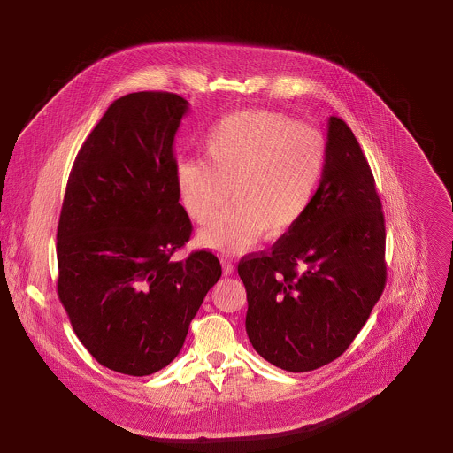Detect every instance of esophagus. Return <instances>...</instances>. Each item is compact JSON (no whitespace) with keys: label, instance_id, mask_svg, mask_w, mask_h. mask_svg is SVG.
<instances>
[{"label":"esophagus","instance_id":"esophagus-1","mask_svg":"<svg viewBox=\"0 0 453 453\" xmlns=\"http://www.w3.org/2000/svg\"><path fill=\"white\" fill-rule=\"evenodd\" d=\"M222 269H224V274H226V276L234 271V265H233V262L229 260V257H224V260H222Z\"/></svg>","mask_w":453,"mask_h":453}]
</instances>
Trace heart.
I'll return each instance as SVG.
<instances>
[{"label": "heart", "mask_w": 453, "mask_h": 453, "mask_svg": "<svg viewBox=\"0 0 453 453\" xmlns=\"http://www.w3.org/2000/svg\"><path fill=\"white\" fill-rule=\"evenodd\" d=\"M204 156L180 159L173 182L180 206L197 224L211 222L204 247L234 254L265 233L294 231L313 206L326 172V143L294 118L264 109L222 118L204 140Z\"/></svg>", "instance_id": "heart-1"}]
</instances>
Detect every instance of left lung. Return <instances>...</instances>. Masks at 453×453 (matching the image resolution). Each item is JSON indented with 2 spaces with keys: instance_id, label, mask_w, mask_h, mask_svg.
<instances>
[{
  "instance_id": "obj_1",
  "label": "left lung",
  "mask_w": 453,
  "mask_h": 453,
  "mask_svg": "<svg viewBox=\"0 0 453 453\" xmlns=\"http://www.w3.org/2000/svg\"><path fill=\"white\" fill-rule=\"evenodd\" d=\"M245 330L267 362L290 372L339 358L385 280V219L369 163L348 123L330 116L326 172L311 210L269 252L238 264Z\"/></svg>"
}]
</instances>
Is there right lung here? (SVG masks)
<instances>
[{
  "label": "right lung",
  "mask_w": 453,
  "mask_h": 453,
  "mask_svg": "<svg viewBox=\"0 0 453 453\" xmlns=\"http://www.w3.org/2000/svg\"><path fill=\"white\" fill-rule=\"evenodd\" d=\"M186 111L182 96L165 91L114 100L64 193L57 294L84 348L121 374L168 365L222 276L204 249L170 260L191 234L173 182V138Z\"/></svg>",
  "instance_id": "right-lung-1"
}]
</instances>
